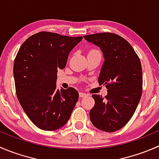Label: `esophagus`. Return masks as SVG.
Here are the masks:
<instances>
[{"label":"esophagus","mask_w":159,"mask_h":159,"mask_svg":"<svg viewBox=\"0 0 159 159\" xmlns=\"http://www.w3.org/2000/svg\"><path fill=\"white\" fill-rule=\"evenodd\" d=\"M79 96L80 98H84V97H87L88 94H85L84 92H79Z\"/></svg>","instance_id":"obj_1"}]
</instances>
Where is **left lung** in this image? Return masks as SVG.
I'll use <instances>...</instances> for the list:
<instances>
[{"mask_svg": "<svg viewBox=\"0 0 159 159\" xmlns=\"http://www.w3.org/2000/svg\"><path fill=\"white\" fill-rule=\"evenodd\" d=\"M99 47L104 61L98 83L108 89L102 98L93 94L94 106L90 119L94 127L113 132L124 127L134 115L142 93V70L140 59L131 44L116 34L99 33L84 36Z\"/></svg>", "mask_w": 159, "mask_h": 159, "instance_id": "8db88e82", "label": "left lung"}]
</instances>
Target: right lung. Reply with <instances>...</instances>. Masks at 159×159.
Masks as SVG:
<instances>
[{
	"instance_id": "add662e5",
	"label": "right lung",
	"mask_w": 159,
	"mask_h": 159,
	"mask_svg": "<svg viewBox=\"0 0 159 159\" xmlns=\"http://www.w3.org/2000/svg\"><path fill=\"white\" fill-rule=\"evenodd\" d=\"M82 38L39 32L28 38L16 55L14 78L17 99L39 129L54 131L69 120L79 95L71 87L57 89V72L65 68L70 51Z\"/></svg>"
}]
</instances>
